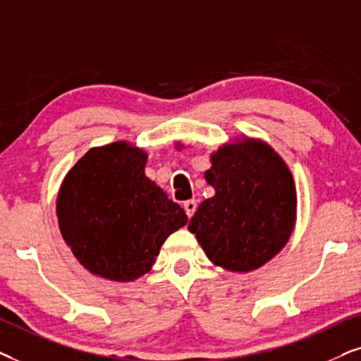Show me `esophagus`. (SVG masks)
Segmentation results:
<instances>
[{
    "label": "esophagus",
    "mask_w": 361,
    "mask_h": 361,
    "mask_svg": "<svg viewBox=\"0 0 361 361\" xmlns=\"http://www.w3.org/2000/svg\"><path fill=\"white\" fill-rule=\"evenodd\" d=\"M196 208H198V204H196V201H195V200H188V201H185L183 209H185V213H186V216H188L190 219H191V216L195 214Z\"/></svg>",
    "instance_id": "1"
}]
</instances>
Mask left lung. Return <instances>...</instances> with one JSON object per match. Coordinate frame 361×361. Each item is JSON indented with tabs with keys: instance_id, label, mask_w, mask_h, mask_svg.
<instances>
[{
	"instance_id": "obj_1",
	"label": "left lung",
	"mask_w": 361,
	"mask_h": 361,
	"mask_svg": "<svg viewBox=\"0 0 361 361\" xmlns=\"http://www.w3.org/2000/svg\"><path fill=\"white\" fill-rule=\"evenodd\" d=\"M206 181L214 188L190 221L214 266L251 272L277 256L297 219L294 176L282 157L259 138L239 137L211 155Z\"/></svg>"
}]
</instances>
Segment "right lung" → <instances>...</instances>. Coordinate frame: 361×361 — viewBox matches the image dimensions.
<instances>
[{"mask_svg": "<svg viewBox=\"0 0 361 361\" xmlns=\"http://www.w3.org/2000/svg\"><path fill=\"white\" fill-rule=\"evenodd\" d=\"M147 158L128 142L94 147L62 180L56 201L61 234L94 276L115 282L142 277L166 238L188 221L145 175Z\"/></svg>", "mask_w": 361, "mask_h": 361, "instance_id": "add662e5", "label": "right lung"}]
</instances>
